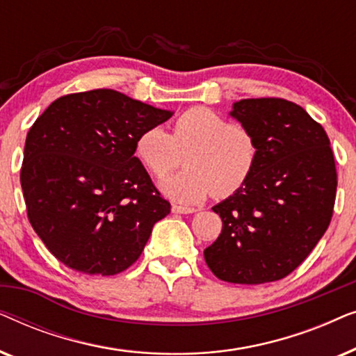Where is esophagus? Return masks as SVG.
<instances>
[{
    "instance_id": "obj_1",
    "label": "esophagus",
    "mask_w": 356,
    "mask_h": 356,
    "mask_svg": "<svg viewBox=\"0 0 356 356\" xmlns=\"http://www.w3.org/2000/svg\"><path fill=\"white\" fill-rule=\"evenodd\" d=\"M172 211L175 213H194V212H196V209L188 207V206H179V204H173Z\"/></svg>"
}]
</instances>
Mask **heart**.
Listing matches in <instances>:
<instances>
[{
  "mask_svg": "<svg viewBox=\"0 0 356 356\" xmlns=\"http://www.w3.org/2000/svg\"><path fill=\"white\" fill-rule=\"evenodd\" d=\"M183 154L188 168L165 178L160 188L179 202H199L212 193L227 197L240 191L254 172L257 144L246 128L204 106L183 111L172 136L154 126L136 140V155L155 177L177 168Z\"/></svg>",
  "mask_w": 356,
  "mask_h": 356,
  "instance_id": "obj_1",
  "label": "heart"
}]
</instances>
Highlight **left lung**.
Returning <instances> with one entry per match:
<instances>
[{"label":"left lung","mask_w":356,"mask_h":356,"mask_svg":"<svg viewBox=\"0 0 356 356\" xmlns=\"http://www.w3.org/2000/svg\"><path fill=\"white\" fill-rule=\"evenodd\" d=\"M230 116L254 136L257 162L245 186L212 207L223 227L204 259L230 284L280 280L309 256L332 218L337 172L330 140L284 99H243Z\"/></svg>","instance_id":"left-lung-1"}]
</instances>
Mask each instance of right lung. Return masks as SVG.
Listing matches in <instances>:
<instances>
[{
  "label": "right lung",
  "mask_w": 356,
  "mask_h": 356,
  "mask_svg": "<svg viewBox=\"0 0 356 356\" xmlns=\"http://www.w3.org/2000/svg\"><path fill=\"white\" fill-rule=\"evenodd\" d=\"M172 115L97 89L60 97L38 116L21 186L29 222L58 261L89 275L120 274L138 261L170 202L134 157L136 140Z\"/></svg>",
  "instance_id": "right-lung-1"
}]
</instances>
